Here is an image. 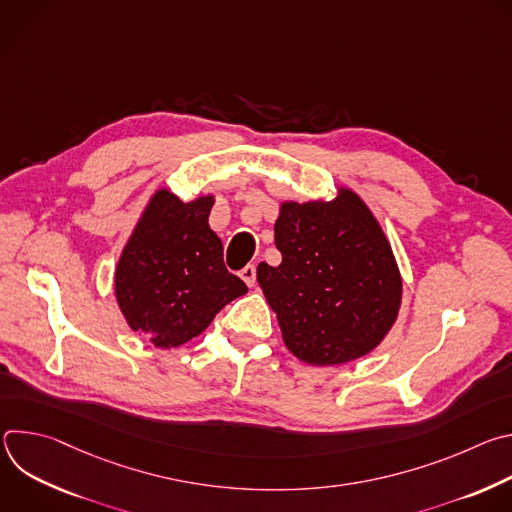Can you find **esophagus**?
Here are the masks:
<instances>
[{
	"label": "esophagus",
	"instance_id": "obj_1",
	"mask_svg": "<svg viewBox=\"0 0 512 512\" xmlns=\"http://www.w3.org/2000/svg\"><path fill=\"white\" fill-rule=\"evenodd\" d=\"M239 275H241V279H243L249 287H253V285H255V281H257V267H255L253 263H249L247 267H243V269H241V273H239Z\"/></svg>",
	"mask_w": 512,
	"mask_h": 512
}]
</instances>
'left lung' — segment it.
Wrapping results in <instances>:
<instances>
[{"label": "left lung", "instance_id": "obj_1", "mask_svg": "<svg viewBox=\"0 0 512 512\" xmlns=\"http://www.w3.org/2000/svg\"><path fill=\"white\" fill-rule=\"evenodd\" d=\"M281 265L257 281L285 346L308 364L369 354L397 320L401 275L375 216L352 190L332 202H285L275 223Z\"/></svg>", "mask_w": 512, "mask_h": 512}]
</instances>
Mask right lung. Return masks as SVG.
Segmentation results:
<instances>
[{"instance_id": "1", "label": "right lung", "mask_w": 512, "mask_h": 512, "mask_svg": "<svg viewBox=\"0 0 512 512\" xmlns=\"http://www.w3.org/2000/svg\"><path fill=\"white\" fill-rule=\"evenodd\" d=\"M212 196L182 202L158 190L125 245L115 296L131 330L158 348L198 336L247 285L229 273L223 243L208 227Z\"/></svg>"}]
</instances>
